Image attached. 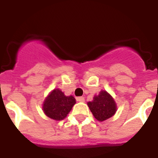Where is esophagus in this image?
I'll return each mask as SVG.
<instances>
[{
    "mask_svg": "<svg viewBox=\"0 0 158 158\" xmlns=\"http://www.w3.org/2000/svg\"><path fill=\"white\" fill-rule=\"evenodd\" d=\"M77 100L79 102H85V97H83V96H79V97L77 98Z\"/></svg>",
    "mask_w": 158,
    "mask_h": 158,
    "instance_id": "esophagus-1",
    "label": "esophagus"
}]
</instances>
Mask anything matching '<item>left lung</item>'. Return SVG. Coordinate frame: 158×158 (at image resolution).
I'll return each mask as SVG.
<instances>
[{"label": "left lung", "instance_id": "8db88e82", "mask_svg": "<svg viewBox=\"0 0 158 158\" xmlns=\"http://www.w3.org/2000/svg\"><path fill=\"white\" fill-rule=\"evenodd\" d=\"M88 106L98 121L111 118L116 111L115 100L106 91H101L98 96H95L93 101L88 102Z\"/></svg>", "mask_w": 158, "mask_h": 158}]
</instances>
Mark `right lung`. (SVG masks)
Returning a JSON list of instances; mask_svg holds the SVG:
<instances>
[{"mask_svg": "<svg viewBox=\"0 0 158 158\" xmlns=\"http://www.w3.org/2000/svg\"><path fill=\"white\" fill-rule=\"evenodd\" d=\"M75 104L76 100L73 96H66L59 89H54L43 103V109L51 118L62 120Z\"/></svg>", "mask_w": 158, "mask_h": 158, "instance_id": "obj_1", "label": "right lung"}]
</instances>
